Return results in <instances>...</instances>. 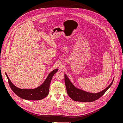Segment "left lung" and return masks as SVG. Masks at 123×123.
Returning <instances> with one entry per match:
<instances>
[{
    "instance_id": "8db88e82",
    "label": "left lung",
    "mask_w": 123,
    "mask_h": 123,
    "mask_svg": "<svg viewBox=\"0 0 123 123\" xmlns=\"http://www.w3.org/2000/svg\"><path fill=\"white\" fill-rule=\"evenodd\" d=\"M113 80L111 84L103 90L97 93H91L76 88L64 74V82L67 94L71 99L79 102H92L99 99L111 86Z\"/></svg>"
}]
</instances>
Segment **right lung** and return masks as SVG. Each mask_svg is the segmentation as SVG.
Segmentation results:
<instances>
[{"label": "right lung", "mask_w": 123, "mask_h": 123, "mask_svg": "<svg viewBox=\"0 0 123 123\" xmlns=\"http://www.w3.org/2000/svg\"><path fill=\"white\" fill-rule=\"evenodd\" d=\"M58 69L53 70L49 74L46 79L41 86L31 89H21L17 87L12 83L6 73V75L12 90L19 97L26 100H38L44 99L48 94L50 82L53 76L58 71Z\"/></svg>", "instance_id": "1"}]
</instances>
